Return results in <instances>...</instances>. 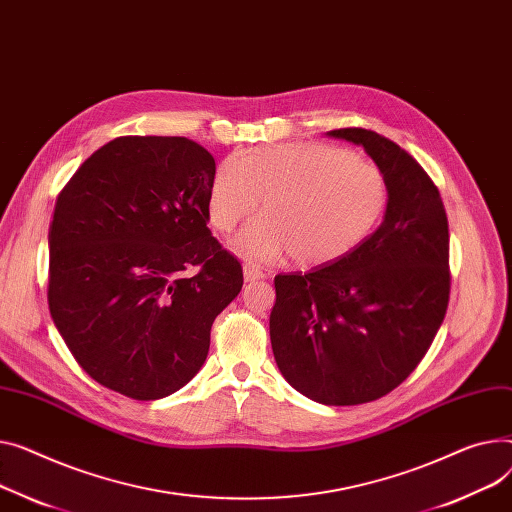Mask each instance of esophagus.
Instances as JSON below:
<instances>
[{
  "label": "esophagus",
  "mask_w": 512,
  "mask_h": 512,
  "mask_svg": "<svg viewBox=\"0 0 512 512\" xmlns=\"http://www.w3.org/2000/svg\"><path fill=\"white\" fill-rule=\"evenodd\" d=\"M243 271H245V282H257V280L265 278V271L253 263H247L243 267Z\"/></svg>",
  "instance_id": "1"
}]
</instances>
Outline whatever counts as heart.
<instances>
[{
  "label": "heart",
  "mask_w": 512,
  "mask_h": 512,
  "mask_svg": "<svg viewBox=\"0 0 512 512\" xmlns=\"http://www.w3.org/2000/svg\"><path fill=\"white\" fill-rule=\"evenodd\" d=\"M265 214L234 238V251L253 261L290 253L304 267H323L354 253L381 222L387 181L377 164L344 148L294 142L228 156L208 191V220L226 234Z\"/></svg>",
  "instance_id": "b5f03b06"
}]
</instances>
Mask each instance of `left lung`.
<instances>
[{"label":"left lung","mask_w":512,"mask_h":512,"mask_svg":"<svg viewBox=\"0 0 512 512\" xmlns=\"http://www.w3.org/2000/svg\"><path fill=\"white\" fill-rule=\"evenodd\" d=\"M358 144L387 181L381 226L346 259L276 276L271 350L284 379L325 405H358L399 387L428 352L449 304V222L426 170L377 131Z\"/></svg>","instance_id":"obj_1"}]
</instances>
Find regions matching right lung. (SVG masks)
Listing matches in <instances>:
<instances>
[{
	"label": "right lung",
	"instance_id": "obj_1",
	"mask_svg": "<svg viewBox=\"0 0 512 512\" xmlns=\"http://www.w3.org/2000/svg\"><path fill=\"white\" fill-rule=\"evenodd\" d=\"M214 156L187 138L123 135L67 183L49 226V311L90 377L138 401L185 387L243 267L208 228ZM197 266L196 274H186Z\"/></svg>",
	"mask_w": 512,
	"mask_h": 512
}]
</instances>
